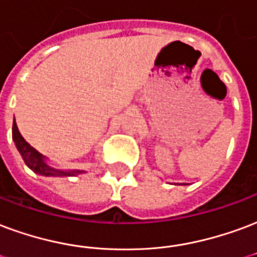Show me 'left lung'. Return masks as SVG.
<instances>
[{"mask_svg":"<svg viewBox=\"0 0 257 257\" xmlns=\"http://www.w3.org/2000/svg\"><path fill=\"white\" fill-rule=\"evenodd\" d=\"M180 185H181V184H180ZM182 185H187V184H182Z\"/></svg>","mask_w":257,"mask_h":257,"instance_id":"obj_1","label":"left lung"}]
</instances>
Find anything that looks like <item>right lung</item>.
<instances>
[{
    "mask_svg": "<svg viewBox=\"0 0 257 257\" xmlns=\"http://www.w3.org/2000/svg\"><path fill=\"white\" fill-rule=\"evenodd\" d=\"M12 139L16 144L17 151L22 155L23 161L26 162V165L31 169L32 172H35L37 174L45 177H73L85 173L83 170H62V169H56V167L47 165V158L42 155L41 153H38L34 147H31L20 135L15 119H13L12 126Z\"/></svg>",
    "mask_w": 257,
    "mask_h": 257,
    "instance_id": "1",
    "label": "right lung"
}]
</instances>
